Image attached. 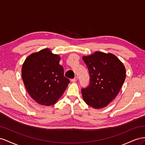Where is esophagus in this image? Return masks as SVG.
<instances>
[{
    "instance_id": "1",
    "label": "esophagus",
    "mask_w": 145,
    "mask_h": 145,
    "mask_svg": "<svg viewBox=\"0 0 145 145\" xmlns=\"http://www.w3.org/2000/svg\"><path fill=\"white\" fill-rule=\"evenodd\" d=\"M77 80H78V77H77V76H75V78H73V79H72V80H71V81H72V82H76Z\"/></svg>"
}]
</instances>
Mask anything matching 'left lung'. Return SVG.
<instances>
[{
	"label": "left lung",
	"mask_w": 145,
	"mask_h": 145,
	"mask_svg": "<svg viewBox=\"0 0 145 145\" xmlns=\"http://www.w3.org/2000/svg\"><path fill=\"white\" fill-rule=\"evenodd\" d=\"M82 58L90 75L89 86L81 90L83 100L94 109L105 107L117 96L124 83L125 65L110 53L95 52Z\"/></svg>",
	"instance_id": "1"
}]
</instances>
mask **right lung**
Listing matches in <instances>:
<instances>
[{"label":"right lung","mask_w":145,"mask_h":145,"mask_svg":"<svg viewBox=\"0 0 145 145\" xmlns=\"http://www.w3.org/2000/svg\"><path fill=\"white\" fill-rule=\"evenodd\" d=\"M61 57L44 48L29 55L22 67V76L30 96L37 103L55 105L70 83L59 64Z\"/></svg>","instance_id":"add662e5"}]
</instances>
